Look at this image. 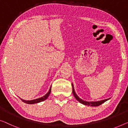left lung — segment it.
<instances>
[{"label": "left lung", "instance_id": "1", "mask_svg": "<svg viewBox=\"0 0 128 128\" xmlns=\"http://www.w3.org/2000/svg\"><path fill=\"white\" fill-rule=\"evenodd\" d=\"M72 92H73L74 96H75V98L77 100L79 101V102L80 103H81V104H84V105L91 106H98L100 105L101 104H102L103 103H104V102H106V101L109 100V99H106V100H100V101H97V102H86V101H84L82 100H81L80 98H79V97L76 95L75 91H74L73 85H72Z\"/></svg>", "mask_w": 128, "mask_h": 128}]
</instances>
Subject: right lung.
Listing matches in <instances>:
<instances>
[{"label": "right lung", "instance_id": "add662e5", "mask_svg": "<svg viewBox=\"0 0 128 128\" xmlns=\"http://www.w3.org/2000/svg\"><path fill=\"white\" fill-rule=\"evenodd\" d=\"M50 92H51V87H50V90H49V92H48L44 96H42V97H41V98H40L36 99V100H22V99H21V100H22L24 102L26 103V104H37V103L42 102V101L45 100H46V99L48 98V97L49 96V94H50Z\"/></svg>", "mask_w": 128, "mask_h": 128}]
</instances>
